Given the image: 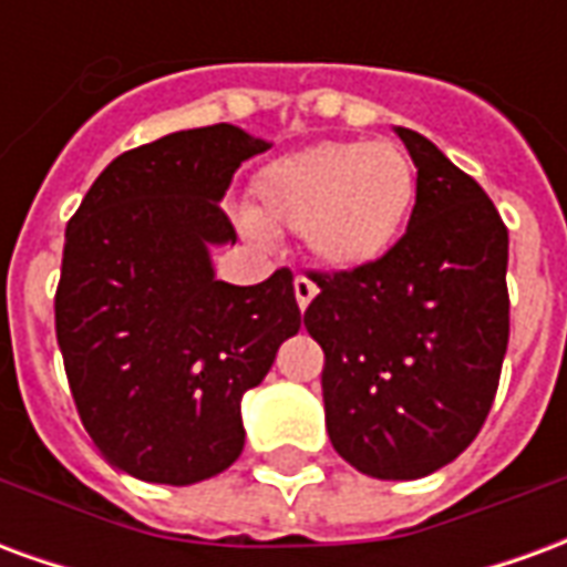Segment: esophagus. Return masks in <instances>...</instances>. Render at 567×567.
Segmentation results:
<instances>
[{"mask_svg":"<svg viewBox=\"0 0 567 567\" xmlns=\"http://www.w3.org/2000/svg\"><path fill=\"white\" fill-rule=\"evenodd\" d=\"M316 295H319V288H316V282H309L307 276H297L295 279V297H297V307L307 309L312 300H316Z\"/></svg>","mask_w":567,"mask_h":567,"instance_id":"34e87169","label":"esophagus"}]
</instances>
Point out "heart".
<instances>
[{
  "label": "heart",
  "mask_w": 567,
  "mask_h": 567,
  "mask_svg": "<svg viewBox=\"0 0 567 567\" xmlns=\"http://www.w3.org/2000/svg\"><path fill=\"white\" fill-rule=\"evenodd\" d=\"M413 199L416 169L401 145L319 142L255 175L243 224L255 236L300 230L324 270L358 272L398 246Z\"/></svg>",
  "instance_id": "b5f03b06"
}]
</instances>
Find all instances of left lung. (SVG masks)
I'll use <instances>...</instances> for the list:
<instances>
[{
	"instance_id": "obj_1",
	"label": "left lung",
	"mask_w": 567,
	"mask_h": 567,
	"mask_svg": "<svg viewBox=\"0 0 567 567\" xmlns=\"http://www.w3.org/2000/svg\"><path fill=\"white\" fill-rule=\"evenodd\" d=\"M416 206L368 270L312 272L303 324L324 349L333 450L377 480H419L458 458L486 422L511 337L507 227L486 190L416 130Z\"/></svg>"
}]
</instances>
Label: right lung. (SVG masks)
Instances as JSON below:
<instances>
[{
  "label": "right lung",
  "instance_id": "obj_1",
  "mask_svg": "<svg viewBox=\"0 0 567 567\" xmlns=\"http://www.w3.org/2000/svg\"><path fill=\"white\" fill-rule=\"evenodd\" d=\"M270 142L234 124L178 130L124 151L66 227L56 343L69 389L105 462L145 483L221 474L246 443L243 394L300 331L291 270L215 279L234 246L221 199Z\"/></svg>",
  "mask_w": 567,
  "mask_h": 567
}]
</instances>
